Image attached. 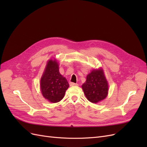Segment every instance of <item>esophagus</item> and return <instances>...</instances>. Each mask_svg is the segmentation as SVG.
I'll return each instance as SVG.
<instances>
[{"label":"esophagus","instance_id":"1","mask_svg":"<svg viewBox=\"0 0 147 147\" xmlns=\"http://www.w3.org/2000/svg\"><path fill=\"white\" fill-rule=\"evenodd\" d=\"M69 84H70V86H77L78 85L77 83H73V82H70Z\"/></svg>","mask_w":147,"mask_h":147}]
</instances>
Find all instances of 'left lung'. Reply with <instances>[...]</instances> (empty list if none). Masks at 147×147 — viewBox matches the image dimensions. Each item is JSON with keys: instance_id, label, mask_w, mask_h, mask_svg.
I'll use <instances>...</instances> for the list:
<instances>
[{"instance_id": "left-lung-1", "label": "left lung", "mask_w": 147, "mask_h": 147, "mask_svg": "<svg viewBox=\"0 0 147 147\" xmlns=\"http://www.w3.org/2000/svg\"><path fill=\"white\" fill-rule=\"evenodd\" d=\"M82 89L87 99L92 103L104 100L108 95V82L102 69H94L86 77Z\"/></svg>"}]
</instances>
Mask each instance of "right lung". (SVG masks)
<instances>
[{
  "instance_id": "1",
  "label": "right lung",
  "mask_w": 147,
  "mask_h": 147,
  "mask_svg": "<svg viewBox=\"0 0 147 147\" xmlns=\"http://www.w3.org/2000/svg\"><path fill=\"white\" fill-rule=\"evenodd\" d=\"M69 84L59 71V65L56 59H50L40 80V88L43 96L52 103L63 99Z\"/></svg>"
}]
</instances>
